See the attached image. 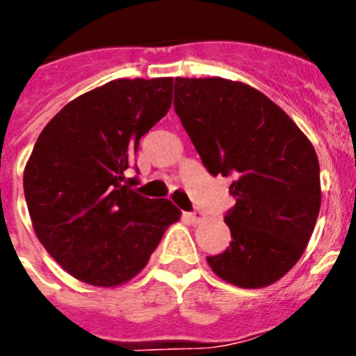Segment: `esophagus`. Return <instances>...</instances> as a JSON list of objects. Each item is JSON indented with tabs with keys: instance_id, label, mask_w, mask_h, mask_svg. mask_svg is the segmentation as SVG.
Returning a JSON list of instances; mask_svg holds the SVG:
<instances>
[{
	"instance_id": "obj_1",
	"label": "esophagus",
	"mask_w": 356,
	"mask_h": 356,
	"mask_svg": "<svg viewBox=\"0 0 356 356\" xmlns=\"http://www.w3.org/2000/svg\"><path fill=\"white\" fill-rule=\"evenodd\" d=\"M184 218L188 219L189 223H193V225H197V223H200L202 221V212L200 211H193V212H186L184 214Z\"/></svg>"
}]
</instances>
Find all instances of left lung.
Here are the masks:
<instances>
[{
	"mask_svg": "<svg viewBox=\"0 0 356 356\" xmlns=\"http://www.w3.org/2000/svg\"><path fill=\"white\" fill-rule=\"evenodd\" d=\"M175 114L212 175H232L230 248L207 257L238 288H265L300 260L321 207L313 144L264 92L221 77L175 79Z\"/></svg>",
	"mask_w": 356,
	"mask_h": 356,
	"instance_id": "obj_1",
	"label": "left lung"
}]
</instances>
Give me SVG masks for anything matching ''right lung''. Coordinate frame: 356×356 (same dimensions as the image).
Instances as JSON below:
<instances>
[{"mask_svg":"<svg viewBox=\"0 0 356 356\" xmlns=\"http://www.w3.org/2000/svg\"><path fill=\"white\" fill-rule=\"evenodd\" d=\"M174 79H118L66 103L40 133L24 168L33 230L75 279L128 283L181 211L145 198L126 170L140 137L167 114Z\"/></svg>","mask_w":356,"mask_h":356,"instance_id":"right-lung-1","label":"right lung"}]
</instances>
